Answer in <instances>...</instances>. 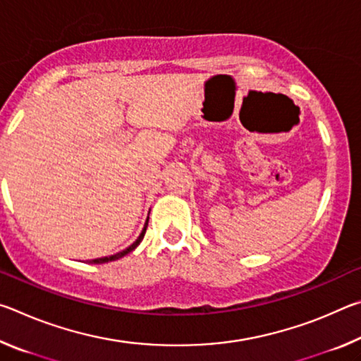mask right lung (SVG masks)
Listing matches in <instances>:
<instances>
[{
	"label": "right lung",
	"mask_w": 361,
	"mask_h": 361,
	"mask_svg": "<svg viewBox=\"0 0 361 361\" xmlns=\"http://www.w3.org/2000/svg\"><path fill=\"white\" fill-rule=\"evenodd\" d=\"M146 228H148V219H146V223H145V228H143V231H142V234L138 235V239L132 243V245L129 247V248H126V250H122V252H119V253H116V255H111V256H105V258H97V259H92L90 262H94V264H103V262H109V261H116V259H119V258H122V256H126L127 253H130L132 250H135L138 245H140V242L143 240V237H145V232H146Z\"/></svg>",
	"instance_id": "obj_1"
}]
</instances>
